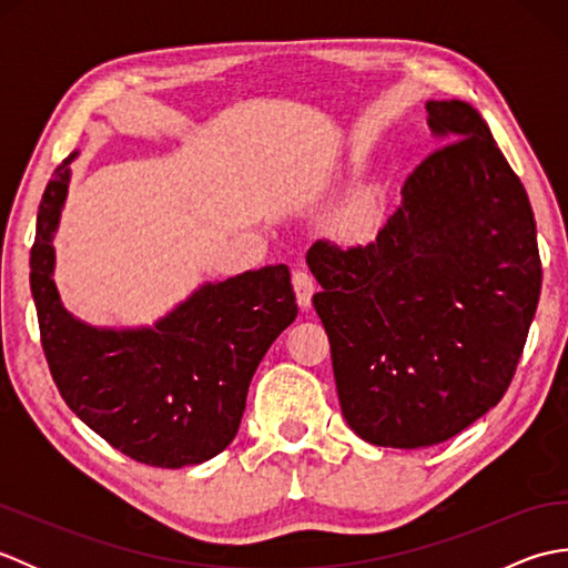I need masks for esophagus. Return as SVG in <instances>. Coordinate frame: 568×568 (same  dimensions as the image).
<instances>
[{
    "label": "esophagus",
    "instance_id": "esophagus-1",
    "mask_svg": "<svg viewBox=\"0 0 568 568\" xmlns=\"http://www.w3.org/2000/svg\"><path fill=\"white\" fill-rule=\"evenodd\" d=\"M293 287H295L300 310H310L312 295H315V281H312V275L305 273V271H295L293 273Z\"/></svg>",
    "mask_w": 568,
    "mask_h": 568
}]
</instances>
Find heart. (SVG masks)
<instances>
[{
  "instance_id": "b5f03b06",
  "label": "heart",
  "mask_w": 568,
  "mask_h": 568,
  "mask_svg": "<svg viewBox=\"0 0 568 568\" xmlns=\"http://www.w3.org/2000/svg\"><path fill=\"white\" fill-rule=\"evenodd\" d=\"M373 222H376V210H373L368 202L354 204V207L348 210V214H346L348 232H366V229H368Z\"/></svg>"
}]
</instances>
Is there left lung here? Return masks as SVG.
Wrapping results in <instances>:
<instances>
[{
  "mask_svg": "<svg viewBox=\"0 0 568 568\" xmlns=\"http://www.w3.org/2000/svg\"><path fill=\"white\" fill-rule=\"evenodd\" d=\"M427 126L446 146L378 239L307 251L344 419L390 449L442 444L500 403L541 293L535 214L486 119L442 100Z\"/></svg>",
  "mask_w": 568,
  "mask_h": 568,
  "instance_id": "1",
  "label": "left lung"
}]
</instances>
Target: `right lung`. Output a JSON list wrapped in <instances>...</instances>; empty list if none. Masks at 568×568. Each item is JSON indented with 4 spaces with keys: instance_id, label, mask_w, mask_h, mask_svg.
Listing matches in <instances>:
<instances>
[{
    "instance_id": "1",
    "label": "right lung",
    "mask_w": 568,
    "mask_h": 568,
    "mask_svg": "<svg viewBox=\"0 0 568 568\" xmlns=\"http://www.w3.org/2000/svg\"><path fill=\"white\" fill-rule=\"evenodd\" d=\"M78 155L45 185L31 248V295L53 381L84 425L136 462H210L236 437L253 373L297 317L291 271L265 265L207 281L153 324L100 327L75 317L53 281V241Z\"/></svg>"
}]
</instances>
